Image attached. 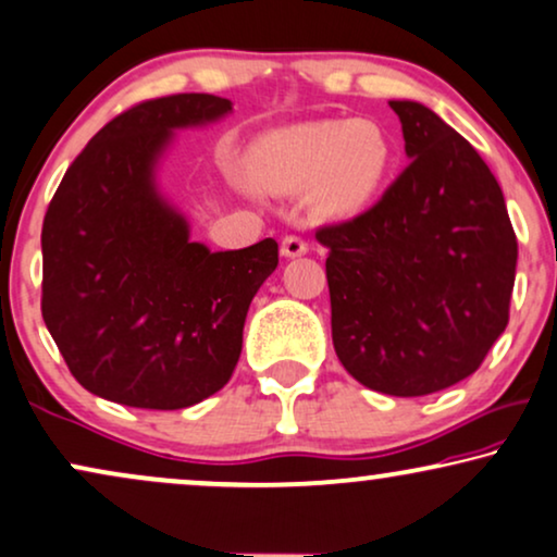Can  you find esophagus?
<instances>
[{
  "mask_svg": "<svg viewBox=\"0 0 557 557\" xmlns=\"http://www.w3.org/2000/svg\"><path fill=\"white\" fill-rule=\"evenodd\" d=\"M280 251H283V257H287V259L302 257L308 251V242H306V238L290 234V236L283 238V244H280Z\"/></svg>",
  "mask_w": 557,
  "mask_h": 557,
  "instance_id": "1",
  "label": "esophagus"
}]
</instances>
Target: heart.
I'll list each match as a JSON object with an SVG mask.
<instances>
[{"instance_id": "b5f03b06", "label": "heart", "mask_w": 557, "mask_h": 557, "mask_svg": "<svg viewBox=\"0 0 557 557\" xmlns=\"http://www.w3.org/2000/svg\"><path fill=\"white\" fill-rule=\"evenodd\" d=\"M393 146L372 121H311L264 133L249 149L246 174L264 195L311 187L315 213L357 215L388 182Z\"/></svg>"}]
</instances>
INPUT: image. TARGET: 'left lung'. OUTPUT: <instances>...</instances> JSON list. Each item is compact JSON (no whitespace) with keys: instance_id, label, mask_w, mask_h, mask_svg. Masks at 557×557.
Wrapping results in <instances>:
<instances>
[{"instance_id":"left-lung-1","label":"left lung","mask_w":557,"mask_h":557,"mask_svg":"<svg viewBox=\"0 0 557 557\" xmlns=\"http://www.w3.org/2000/svg\"><path fill=\"white\" fill-rule=\"evenodd\" d=\"M391 108L411 164L370 210L315 238L329 249L331 339L344 370L411 398L473 375L504 334L517 236L473 146L421 102Z\"/></svg>"}]
</instances>
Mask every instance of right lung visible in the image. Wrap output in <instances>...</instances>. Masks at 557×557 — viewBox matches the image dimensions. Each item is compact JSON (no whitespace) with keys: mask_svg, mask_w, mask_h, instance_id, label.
Masks as SVG:
<instances>
[{"mask_svg":"<svg viewBox=\"0 0 557 557\" xmlns=\"http://www.w3.org/2000/svg\"><path fill=\"white\" fill-rule=\"evenodd\" d=\"M231 100L169 95L104 125L66 169L44 218L40 311L72 375L95 396L174 411L231 380L251 298L277 242L236 251L189 242L161 197L174 131L226 117Z\"/></svg>","mask_w":557,"mask_h":557,"instance_id":"obj_1","label":"right lung"}]
</instances>
